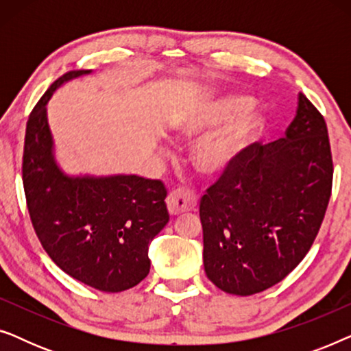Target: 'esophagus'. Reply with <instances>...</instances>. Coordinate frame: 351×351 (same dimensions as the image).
Masks as SVG:
<instances>
[{
	"label": "esophagus",
	"instance_id": "34e87169",
	"mask_svg": "<svg viewBox=\"0 0 351 351\" xmlns=\"http://www.w3.org/2000/svg\"><path fill=\"white\" fill-rule=\"evenodd\" d=\"M166 204L171 215H179L189 213V210H193L196 208V204H198V198H196L193 191L177 189L167 195Z\"/></svg>",
	"mask_w": 351,
	"mask_h": 351
}]
</instances>
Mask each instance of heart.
I'll use <instances>...</instances> for the list:
<instances>
[{"label": "heart", "mask_w": 351, "mask_h": 351, "mask_svg": "<svg viewBox=\"0 0 351 351\" xmlns=\"http://www.w3.org/2000/svg\"><path fill=\"white\" fill-rule=\"evenodd\" d=\"M246 107L247 100L238 95H223V97L199 102L182 112L171 123V136L177 141L195 138ZM258 128H261L258 114L251 110H244L223 127L199 137L191 148V162L196 171L209 177L222 174L251 145Z\"/></svg>", "instance_id": "heart-1"}]
</instances>
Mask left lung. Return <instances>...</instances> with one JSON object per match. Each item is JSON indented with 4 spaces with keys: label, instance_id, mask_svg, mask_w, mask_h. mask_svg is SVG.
Listing matches in <instances>:
<instances>
[{
    "label": "left lung",
    "instance_id": "obj_1",
    "mask_svg": "<svg viewBox=\"0 0 351 351\" xmlns=\"http://www.w3.org/2000/svg\"><path fill=\"white\" fill-rule=\"evenodd\" d=\"M330 186L328 128L300 93L286 136L246 148L201 199L209 280L234 295L257 294L285 280L319 232Z\"/></svg>",
    "mask_w": 351,
    "mask_h": 351
}]
</instances>
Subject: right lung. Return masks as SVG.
Instances as JSON below:
<instances>
[{
  "label": "right lung",
  "mask_w": 351,
  "mask_h": 351,
  "mask_svg": "<svg viewBox=\"0 0 351 351\" xmlns=\"http://www.w3.org/2000/svg\"><path fill=\"white\" fill-rule=\"evenodd\" d=\"M93 70L56 81L28 118L23 189L33 228L57 267L104 292L137 286L150 271L148 246L169 222L160 180L132 174H69L56 156L47 104L57 89Z\"/></svg>",
  "instance_id": "obj_1"
}]
</instances>
